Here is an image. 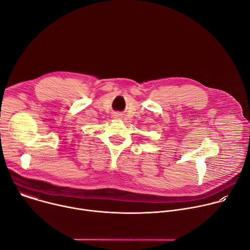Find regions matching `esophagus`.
<instances>
[{"mask_svg": "<svg viewBox=\"0 0 250 250\" xmlns=\"http://www.w3.org/2000/svg\"><path fill=\"white\" fill-rule=\"evenodd\" d=\"M116 117H117V118H118V117H120V116H116Z\"/></svg>", "mask_w": 250, "mask_h": 250, "instance_id": "34e87169", "label": "esophagus"}]
</instances>
